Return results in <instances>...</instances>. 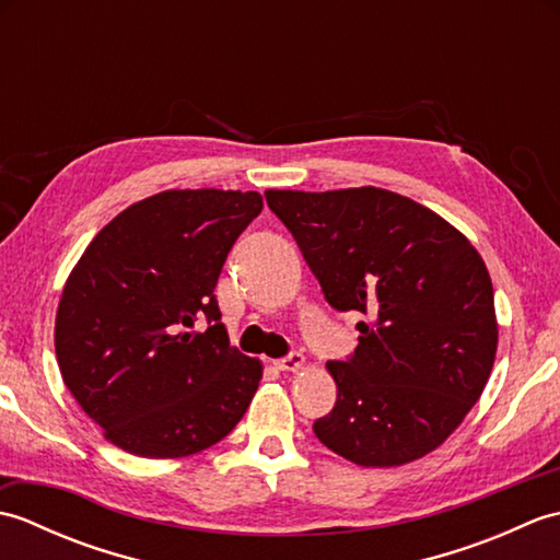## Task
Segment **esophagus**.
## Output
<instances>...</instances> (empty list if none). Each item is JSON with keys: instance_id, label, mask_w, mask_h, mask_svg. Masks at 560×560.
<instances>
[{"instance_id": "34e87169", "label": "esophagus", "mask_w": 560, "mask_h": 560, "mask_svg": "<svg viewBox=\"0 0 560 560\" xmlns=\"http://www.w3.org/2000/svg\"><path fill=\"white\" fill-rule=\"evenodd\" d=\"M273 368H277V371H283V373H299L305 368V355L303 353H289V355H283V359L273 361Z\"/></svg>"}]
</instances>
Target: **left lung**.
Wrapping results in <instances>:
<instances>
[{
  "label": "left lung",
  "instance_id": "left-lung-1",
  "mask_svg": "<svg viewBox=\"0 0 560 560\" xmlns=\"http://www.w3.org/2000/svg\"><path fill=\"white\" fill-rule=\"evenodd\" d=\"M331 307L368 315L349 361H329L337 404L313 431L359 467H401L455 433L498 349L493 283L467 235L380 187L267 189Z\"/></svg>",
  "mask_w": 560,
  "mask_h": 560
}]
</instances>
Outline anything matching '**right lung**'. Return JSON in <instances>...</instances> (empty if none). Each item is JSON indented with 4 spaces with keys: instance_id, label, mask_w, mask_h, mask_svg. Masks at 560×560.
<instances>
[{
    "instance_id": "1",
    "label": "right lung",
    "mask_w": 560,
    "mask_h": 560,
    "mask_svg": "<svg viewBox=\"0 0 560 560\" xmlns=\"http://www.w3.org/2000/svg\"><path fill=\"white\" fill-rule=\"evenodd\" d=\"M259 211L257 192L165 189L117 213L71 269L55 317L59 373L129 455H195L253 401L261 363L231 347L213 289ZM201 314L208 331L189 332Z\"/></svg>"
}]
</instances>
